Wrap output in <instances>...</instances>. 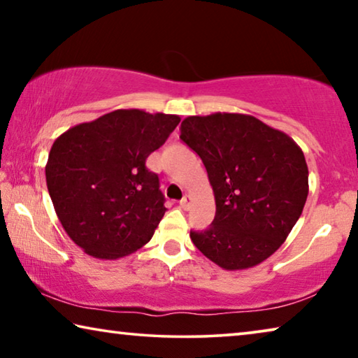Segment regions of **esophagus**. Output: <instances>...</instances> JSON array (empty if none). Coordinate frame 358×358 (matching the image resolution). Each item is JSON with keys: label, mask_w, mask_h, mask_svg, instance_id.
I'll return each instance as SVG.
<instances>
[{"label": "esophagus", "mask_w": 358, "mask_h": 358, "mask_svg": "<svg viewBox=\"0 0 358 358\" xmlns=\"http://www.w3.org/2000/svg\"><path fill=\"white\" fill-rule=\"evenodd\" d=\"M191 202H192V197H191V196H185V197L180 201V207L183 208V210H189Z\"/></svg>", "instance_id": "1"}]
</instances>
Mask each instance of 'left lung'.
<instances>
[{"label": "left lung", "instance_id": "obj_1", "mask_svg": "<svg viewBox=\"0 0 358 358\" xmlns=\"http://www.w3.org/2000/svg\"><path fill=\"white\" fill-rule=\"evenodd\" d=\"M180 138L201 156L216 215L192 243L234 271L268 259L299 221L308 197V166L286 132L245 113L217 112L181 121Z\"/></svg>", "mask_w": 358, "mask_h": 358}]
</instances>
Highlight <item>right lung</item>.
Masks as SVG:
<instances>
[{
    "instance_id": "1",
    "label": "right lung",
    "mask_w": 358,
    "mask_h": 358,
    "mask_svg": "<svg viewBox=\"0 0 358 358\" xmlns=\"http://www.w3.org/2000/svg\"><path fill=\"white\" fill-rule=\"evenodd\" d=\"M178 115L120 108L53 142L47 189L66 234L88 256L120 259L147 245L166 213L159 178L145 161Z\"/></svg>"
}]
</instances>
